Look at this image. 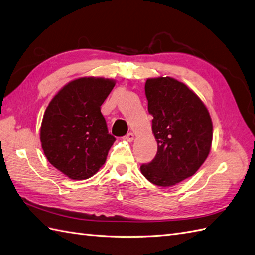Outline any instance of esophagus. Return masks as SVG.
<instances>
[{"label": "esophagus", "mask_w": 255, "mask_h": 255, "mask_svg": "<svg viewBox=\"0 0 255 255\" xmlns=\"http://www.w3.org/2000/svg\"><path fill=\"white\" fill-rule=\"evenodd\" d=\"M125 140L128 142H132L134 140V134L132 132H129L125 135Z\"/></svg>", "instance_id": "1"}]
</instances>
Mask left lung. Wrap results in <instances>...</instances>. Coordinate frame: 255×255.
<instances>
[{
	"instance_id": "8db88e82",
	"label": "left lung",
	"mask_w": 255,
	"mask_h": 255,
	"mask_svg": "<svg viewBox=\"0 0 255 255\" xmlns=\"http://www.w3.org/2000/svg\"><path fill=\"white\" fill-rule=\"evenodd\" d=\"M145 95L157 153L141 166V172L155 185L173 186L192 177L207 159L211 117L199 97L172 77L147 78Z\"/></svg>"
}]
</instances>
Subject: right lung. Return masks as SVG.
Returning <instances> with one entry per match:
<instances>
[{
    "label": "right lung",
    "instance_id": "obj_1",
    "mask_svg": "<svg viewBox=\"0 0 255 255\" xmlns=\"http://www.w3.org/2000/svg\"><path fill=\"white\" fill-rule=\"evenodd\" d=\"M114 86L109 78H77L58 91L45 111L40 138L44 154L72 180L93 177L115 142L100 110Z\"/></svg>",
    "mask_w": 255,
    "mask_h": 255
}]
</instances>
